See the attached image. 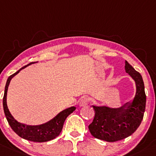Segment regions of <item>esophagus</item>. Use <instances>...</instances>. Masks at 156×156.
<instances>
[{
  "label": "esophagus",
  "instance_id": "obj_1",
  "mask_svg": "<svg viewBox=\"0 0 156 156\" xmlns=\"http://www.w3.org/2000/svg\"><path fill=\"white\" fill-rule=\"evenodd\" d=\"M88 103H89V99L88 98H83L82 99H81V101H80V106H81V107H83V106H86L87 105Z\"/></svg>",
  "mask_w": 156,
  "mask_h": 156
}]
</instances>
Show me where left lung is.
Segmentation results:
<instances>
[{
  "label": "left lung",
  "mask_w": 156,
  "mask_h": 156,
  "mask_svg": "<svg viewBox=\"0 0 156 156\" xmlns=\"http://www.w3.org/2000/svg\"><path fill=\"white\" fill-rule=\"evenodd\" d=\"M126 72L136 84L134 99L119 108L93 105L95 117L88 128L96 138L115 142L132 135L140 126L146 108V94L142 76L126 60Z\"/></svg>",
  "instance_id": "1"
}]
</instances>
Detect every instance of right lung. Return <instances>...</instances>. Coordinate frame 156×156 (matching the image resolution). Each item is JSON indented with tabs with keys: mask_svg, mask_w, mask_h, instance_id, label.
I'll use <instances>...</instances> for the list:
<instances>
[{
	"mask_svg": "<svg viewBox=\"0 0 156 156\" xmlns=\"http://www.w3.org/2000/svg\"><path fill=\"white\" fill-rule=\"evenodd\" d=\"M31 63H30L25 66L22 67V69L18 70L16 73L12 74L8 78L6 83V86H5L4 95V98H3V106H4L5 116H6L9 126L19 137H22L25 140H30V141L40 142L41 143V142H45L53 140L55 137H57L61 132L63 123H64L66 117L69 114H71L76 108L70 107L66 108V109L63 110L61 112L59 113L56 117H54L50 121L38 126L26 125V124L19 122L16 119H15L9 112L7 107V104H6V95H7L8 87H9L11 79L13 77L17 75L23 69L27 67V66L30 65Z\"/></svg>",
	"mask_w": 156,
	"mask_h": 156,
	"instance_id": "add662e5",
	"label": "right lung"
}]
</instances>
